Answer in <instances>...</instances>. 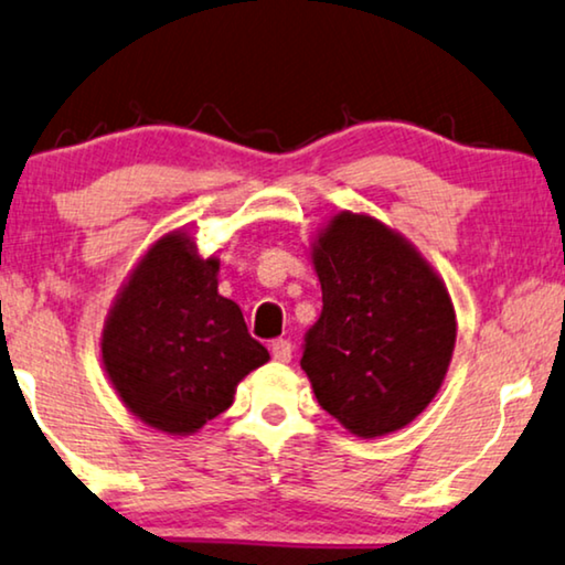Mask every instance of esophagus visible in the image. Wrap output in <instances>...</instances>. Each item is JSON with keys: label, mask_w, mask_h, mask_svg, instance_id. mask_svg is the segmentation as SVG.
Wrapping results in <instances>:
<instances>
[{"label": "esophagus", "mask_w": 565, "mask_h": 565, "mask_svg": "<svg viewBox=\"0 0 565 565\" xmlns=\"http://www.w3.org/2000/svg\"><path fill=\"white\" fill-rule=\"evenodd\" d=\"M269 350H273V358L277 362H290V358H292V344L288 342V339H275V342L269 344Z\"/></svg>", "instance_id": "34e87169"}]
</instances>
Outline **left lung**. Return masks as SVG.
<instances>
[{
	"label": "left lung",
	"instance_id": "obj_1",
	"mask_svg": "<svg viewBox=\"0 0 565 565\" xmlns=\"http://www.w3.org/2000/svg\"><path fill=\"white\" fill-rule=\"evenodd\" d=\"M321 316L300 367L323 412L358 437L414 422L450 367L455 308L429 262L370 215L342 211L311 246Z\"/></svg>",
	"mask_w": 565,
	"mask_h": 565
}]
</instances>
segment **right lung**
Here are the masks:
<instances>
[{
    "mask_svg": "<svg viewBox=\"0 0 565 565\" xmlns=\"http://www.w3.org/2000/svg\"><path fill=\"white\" fill-rule=\"evenodd\" d=\"M99 344L122 404L167 435H192L226 412L244 375L269 360L242 308L218 292V259L200 257L184 231L143 254Z\"/></svg>",
    "mask_w": 565,
    "mask_h": 565,
    "instance_id": "right-lung-1",
    "label": "right lung"
}]
</instances>
